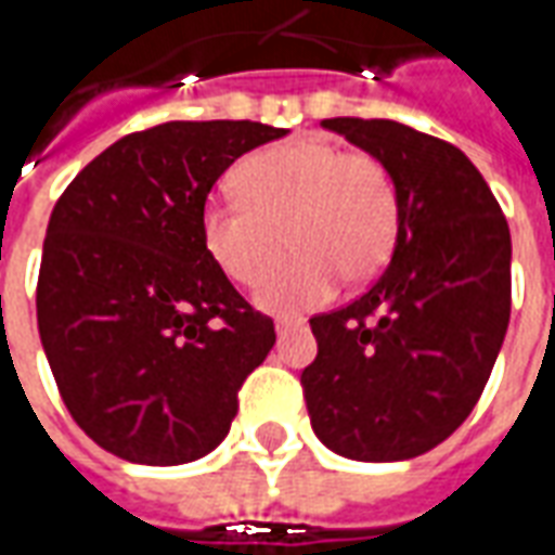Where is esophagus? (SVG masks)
<instances>
[{
  "label": "esophagus",
  "instance_id": "1",
  "mask_svg": "<svg viewBox=\"0 0 555 555\" xmlns=\"http://www.w3.org/2000/svg\"><path fill=\"white\" fill-rule=\"evenodd\" d=\"M296 328H301V322H296V320H278V322H274V332L281 334V337H284V334H289V332H296Z\"/></svg>",
  "mask_w": 555,
  "mask_h": 555
}]
</instances>
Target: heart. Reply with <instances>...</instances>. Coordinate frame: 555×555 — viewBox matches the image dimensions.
Masks as SVG:
<instances>
[{
	"instance_id": "b5f03b06",
	"label": "heart",
	"mask_w": 555,
	"mask_h": 555,
	"mask_svg": "<svg viewBox=\"0 0 555 555\" xmlns=\"http://www.w3.org/2000/svg\"><path fill=\"white\" fill-rule=\"evenodd\" d=\"M235 184L242 196H208L199 230L211 259L238 284H259L289 245L298 254L257 289L271 313H305L349 284L371 281L397 238L400 194L383 160L317 137L247 155Z\"/></svg>"
}]
</instances>
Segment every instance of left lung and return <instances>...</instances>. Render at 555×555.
I'll return each instance as SVG.
<instances>
[{
	"instance_id": "left-lung-1",
	"label": "left lung",
	"mask_w": 555,
	"mask_h": 555,
	"mask_svg": "<svg viewBox=\"0 0 555 555\" xmlns=\"http://www.w3.org/2000/svg\"><path fill=\"white\" fill-rule=\"evenodd\" d=\"M322 128L388 167L400 223L379 281L310 320V424L340 457H418L469 418L496 364L511 317L508 221L457 145L391 119Z\"/></svg>"
}]
</instances>
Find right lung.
<instances>
[{"instance_id": "obj_1", "label": "right lung", "mask_w": 555, "mask_h": 555, "mask_svg": "<svg viewBox=\"0 0 555 555\" xmlns=\"http://www.w3.org/2000/svg\"><path fill=\"white\" fill-rule=\"evenodd\" d=\"M262 121H167L104 149L59 196L38 274V334L70 418L143 466L206 457L274 322L235 293L199 230L208 191Z\"/></svg>"}]
</instances>
